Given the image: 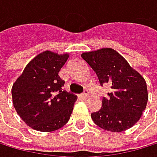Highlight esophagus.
Returning <instances> with one entry per match:
<instances>
[{
    "label": "esophagus",
    "instance_id": "1",
    "mask_svg": "<svg viewBox=\"0 0 157 157\" xmlns=\"http://www.w3.org/2000/svg\"><path fill=\"white\" fill-rule=\"evenodd\" d=\"M87 93H88V92H87V90H85V91L80 95V97H81L82 99H86V98H87Z\"/></svg>",
    "mask_w": 157,
    "mask_h": 157
}]
</instances>
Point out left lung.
<instances>
[{
    "mask_svg": "<svg viewBox=\"0 0 157 157\" xmlns=\"http://www.w3.org/2000/svg\"><path fill=\"white\" fill-rule=\"evenodd\" d=\"M81 56L95 71L101 86L108 84L111 88L108 97L102 99L101 109L91 114L95 124L110 132L131 128L147 105L145 79L111 48L83 52Z\"/></svg>",
    "mask_w": 157,
    "mask_h": 157,
    "instance_id": "left-lung-1",
    "label": "left lung"
}]
</instances>
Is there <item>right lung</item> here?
<instances>
[{
	"mask_svg": "<svg viewBox=\"0 0 157 157\" xmlns=\"http://www.w3.org/2000/svg\"><path fill=\"white\" fill-rule=\"evenodd\" d=\"M68 58L69 53L42 52L13 84V105L17 115L36 131H56L71 118L77 96L62 91L65 82L58 75Z\"/></svg>",
	"mask_w": 157,
	"mask_h": 157,
	"instance_id": "add662e5",
	"label": "right lung"
}]
</instances>
